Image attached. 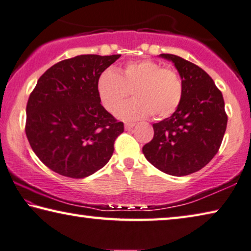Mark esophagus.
Here are the masks:
<instances>
[{"label": "esophagus", "mask_w": 251, "mask_h": 251, "mask_svg": "<svg viewBox=\"0 0 251 251\" xmlns=\"http://www.w3.org/2000/svg\"><path fill=\"white\" fill-rule=\"evenodd\" d=\"M135 125H134V123H131V122H126V125H125V129L126 130H131V129H132L133 128V126H134Z\"/></svg>", "instance_id": "1"}]
</instances>
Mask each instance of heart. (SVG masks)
<instances>
[{"instance_id":"heart-1","label":"heart","mask_w":251,"mask_h":251,"mask_svg":"<svg viewBox=\"0 0 251 251\" xmlns=\"http://www.w3.org/2000/svg\"><path fill=\"white\" fill-rule=\"evenodd\" d=\"M99 98L104 108L114 112L131 91L134 99L117 111L126 120L152 116L170 117L179 108L183 98V82L174 68L151 60L129 62L121 71L106 69L97 81Z\"/></svg>"}]
</instances>
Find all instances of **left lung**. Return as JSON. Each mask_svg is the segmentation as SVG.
<instances>
[{"label": "left lung", "instance_id": "obj_1", "mask_svg": "<svg viewBox=\"0 0 251 251\" xmlns=\"http://www.w3.org/2000/svg\"><path fill=\"white\" fill-rule=\"evenodd\" d=\"M175 63L183 98L171 117L153 123L154 135L143 146L148 161L167 175L198 171L218 152L227 128L223 93L206 71L178 55L160 54Z\"/></svg>", "mask_w": 251, "mask_h": 251}]
</instances>
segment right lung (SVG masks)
<instances>
[{
	"label": "right lung",
	"mask_w": 251,
	"mask_h": 251,
	"mask_svg": "<svg viewBox=\"0 0 251 251\" xmlns=\"http://www.w3.org/2000/svg\"><path fill=\"white\" fill-rule=\"evenodd\" d=\"M119 57L77 55L40 76L26 104L25 133L52 171L81 179L108 163L125 126L100 103L97 81Z\"/></svg>",
	"instance_id": "add662e5"
}]
</instances>
